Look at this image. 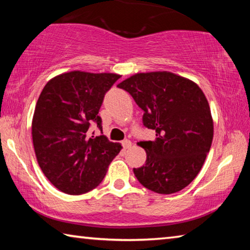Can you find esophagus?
Here are the masks:
<instances>
[{
    "mask_svg": "<svg viewBox=\"0 0 250 250\" xmlns=\"http://www.w3.org/2000/svg\"><path fill=\"white\" fill-rule=\"evenodd\" d=\"M131 145H132V143H131L130 140H124V141H122V146H124V149L125 150L131 147Z\"/></svg>",
    "mask_w": 250,
    "mask_h": 250,
    "instance_id": "1",
    "label": "esophagus"
}]
</instances>
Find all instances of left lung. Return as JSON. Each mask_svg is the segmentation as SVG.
<instances>
[{
    "label": "left lung",
    "instance_id": "obj_1",
    "mask_svg": "<svg viewBox=\"0 0 250 250\" xmlns=\"http://www.w3.org/2000/svg\"><path fill=\"white\" fill-rule=\"evenodd\" d=\"M132 96L143 125L155 140L138 145L146 152L138 181L159 194H173L195 179L213 141L214 125L204 92L192 80L168 71L140 73L118 84Z\"/></svg>",
    "mask_w": 250,
    "mask_h": 250
}]
</instances>
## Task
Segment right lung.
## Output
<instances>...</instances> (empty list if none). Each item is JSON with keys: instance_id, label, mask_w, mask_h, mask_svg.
<instances>
[{"instance_id": "add662e5", "label": "right lung", "mask_w": 250, "mask_h": 250, "mask_svg": "<svg viewBox=\"0 0 250 250\" xmlns=\"http://www.w3.org/2000/svg\"><path fill=\"white\" fill-rule=\"evenodd\" d=\"M119 78L74 70L50 79L42 90L33 116V145L42 171L59 191L80 195L94 189L120 152L119 143L89 134L92 124L103 131L99 109Z\"/></svg>"}]
</instances>
